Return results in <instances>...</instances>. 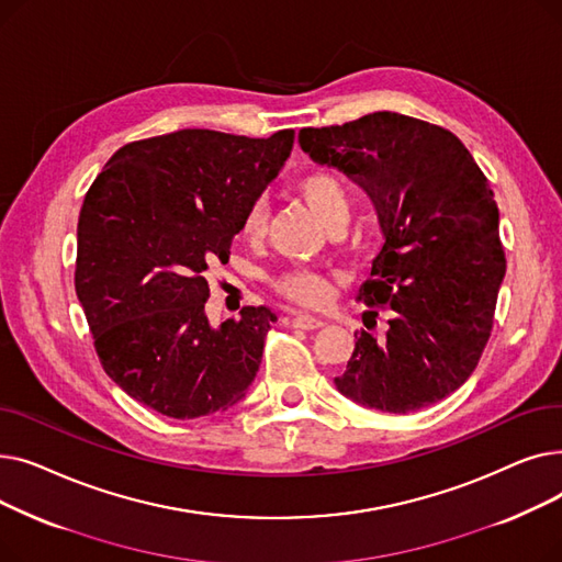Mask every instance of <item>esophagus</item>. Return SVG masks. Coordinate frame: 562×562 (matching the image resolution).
<instances>
[{
  "mask_svg": "<svg viewBox=\"0 0 562 562\" xmlns=\"http://www.w3.org/2000/svg\"><path fill=\"white\" fill-rule=\"evenodd\" d=\"M293 326L303 328V330H318V328L326 326V321L318 318V316H312V314H296V316H293Z\"/></svg>",
  "mask_w": 562,
  "mask_h": 562,
  "instance_id": "obj_1",
  "label": "esophagus"
}]
</instances>
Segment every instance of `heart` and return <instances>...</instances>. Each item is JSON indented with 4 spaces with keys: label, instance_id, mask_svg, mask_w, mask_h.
Returning a JSON list of instances; mask_svg holds the SVG:
<instances>
[{
    "label": "heart",
    "instance_id": "b5f03b06",
    "mask_svg": "<svg viewBox=\"0 0 562 562\" xmlns=\"http://www.w3.org/2000/svg\"><path fill=\"white\" fill-rule=\"evenodd\" d=\"M299 195L305 200V204L314 212V216L330 227L337 225H346L348 216H350V191L348 187L341 182V177H337L330 170H314L310 175H303L299 184H296ZM266 229V214L261 204H252L244 225H241V234L250 241H257L259 236ZM276 286L284 293L286 299L296 301L301 305L307 307H318L326 303L333 296V284L330 280L318 273V271H310V269H289L284 273L278 276Z\"/></svg>",
    "mask_w": 562,
    "mask_h": 562
}]
</instances>
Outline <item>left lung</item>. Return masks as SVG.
<instances>
[{
  "mask_svg": "<svg viewBox=\"0 0 562 562\" xmlns=\"http://www.w3.org/2000/svg\"><path fill=\"white\" fill-rule=\"evenodd\" d=\"M299 143L369 195L382 232L360 301L392 316L385 335H356L337 390L390 415L447 398L481 360L506 276L485 175L456 134L394 111L305 127Z\"/></svg>",
  "mask_w": 562,
  "mask_h": 562,
  "instance_id": "left-lung-1",
  "label": "left lung"
}]
</instances>
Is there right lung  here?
<instances>
[{
    "label": "right lung",
    "mask_w": 562,
    "mask_h": 562,
    "mask_svg": "<svg viewBox=\"0 0 562 562\" xmlns=\"http://www.w3.org/2000/svg\"><path fill=\"white\" fill-rule=\"evenodd\" d=\"M180 130L127 143L83 198L75 289L106 375L159 415L198 419L239 403L278 316L244 307L212 326L206 271L227 261L250 206L293 147Z\"/></svg>",
    "instance_id": "right-lung-1"
}]
</instances>
